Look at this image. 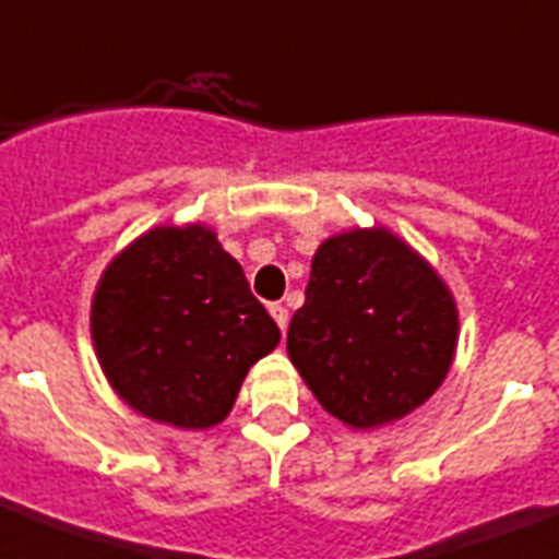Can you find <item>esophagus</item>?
<instances>
[{
  "label": "esophagus",
  "instance_id": "obj_1",
  "mask_svg": "<svg viewBox=\"0 0 559 559\" xmlns=\"http://www.w3.org/2000/svg\"><path fill=\"white\" fill-rule=\"evenodd\" d=\"M269 311H271V317H274V322L280 325V329H283V331L288 329V308H285L283 302H271Z\"/></svg>",
  "mask_w": 559,
  "mask_h": 559
}]
</instances>
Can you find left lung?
Listing matches in <instances>:
<instances>
[{
	"mask_svg": "<svg viewBox=\"0 0 559 559\" xmlns=\"http://www.w3.org/2000/svg\"><path fill=\"white\" fill-rule=\"evenodd\" d=\"M454 348V297L403 239L357 228L317 248L288 357L325 412L352 428L394 423L440 389Z\"/></svg>",
	"mask_w": 559,
	"mask_h": 559,
	"instance_id": "1",
	"label": "left lung"
}]
</instances>
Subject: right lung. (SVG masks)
Here are the masks:
<instances>
[{"label":"right lung","instance_id":"obj_1","mask_svg":"<svg viewBox=\"0 0 559 559\" xmlns=\"http://www.w3.org/2000/svg\"><path fill=\"white\" fill-rule=\"evenodd\" d=\"M105 377L156 423L211 428L280 329L205 225L142 234L105 269L91 308Z\"/></svg>","mask_w":559,"mask_h":559}]
</instances>
